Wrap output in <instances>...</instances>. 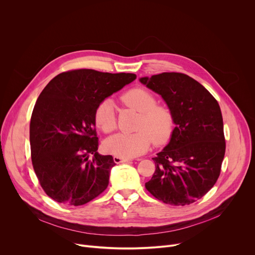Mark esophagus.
I'll use <instances>...</instances> for the list:
<instances>
[{
    "instance_id": "obj_1",
    "label": "esophagus",
    "mask_w": 255,
    "mask_h": 255,
    "mask_svg": "<svg viewBox=\"0 0 255 255\" xmlns=\"http://www.w3.org/2000/svg\"><path fill=\"white\" fill-rule=\"evenodd\" d=\"M113 159H114V162H115V163H117V164L130 161V159H128V158H122V157H120V156H114V157H113Z\"/></svg>"
}]
</instances>
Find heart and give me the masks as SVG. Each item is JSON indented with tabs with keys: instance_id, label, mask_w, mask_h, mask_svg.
I'll return each mask as SVG.
<instances>
[{
	"instance_id": "heart-1",
	"label": "heart",
	"mask_w": 255,
	"mask_h": 255,
	"mask_svg": "<svg viewBox=\"0 0 255 255\" xmlns=\"http://www.w3.org/2000/svg\"><path fill=\"white\" fill-rule=\"evenodd\" d=\"M121 101L140 113L137 132L118 133L109 137L104 143L109 153L122 158H133L147 151L151 141L154 145H162L169 140L174 128V117L170 108L157 105L155 97L141 88L129 90L122 95ZM94 117L96 125L103 132L114 131L117 126L114 102L111 99L102 101L96 108Z\"/></svg>"
}]
</instances>
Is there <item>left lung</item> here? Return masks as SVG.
<instances>
[{
  "instance_id": "8db88e82",
  "label": "left lung",
  "mask_w": 255,
  "mask_h": 255,
  "mask_svg": "<svg viewBox=\"0 0 255 255\" xmlns=\"http://www.w3.org/2000/svg\"><path fill=\"white\" fill-rule=\"evenodd\" d=\"M139 81L162 97L175 124L169 143L152 158L156 169L145 188L165 204L190 205L220 175L226 148L220 106L185 74L162 72Z\"/></svg>"
}]
</instances>
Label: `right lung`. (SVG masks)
I'll use <instances>...</instances> for the list:
<instances>
[{"mask_svg":"<svg viewBox=\"0 0 255 255\" xmlns=\"http://www.w3.org/2000/svg\"><path fill=\"white\" fill-rule=\"evenodd\" d=\"M135 79L125 72L68 70L39 95L30 121L31 158L42 189L55 202L82 206L107 189L116 163L112 155L97 151L95 111Z\"/></svg>","mask_w":255,"mask_h":255,"instance_id":"right-lung-1","label":"right lung"}]
</instances>
